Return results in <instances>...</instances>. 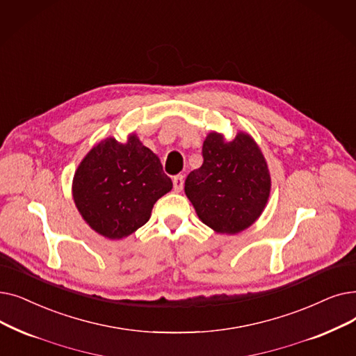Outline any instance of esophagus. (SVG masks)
I'll return each mask as SVG.
<instances>
[{
    "instance_id": "obj_1",
    "label": "esophagus",
    "mask_w": 356,
    "mask_h": 356,
    "mask_svg": "<svg viewBox=\"0 0 356 356\" xmlns=\"http://www.w3.org/2000/svg\"><path fill=\"white\" fill-rule=\"evenodd\" d=\"M183 184H184V177L183 176H176L173 179V188L175 192H180L183 189Z\"/></svg>"
}]
</instances>
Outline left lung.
I'll use <instances>...</instances> for the list:
<instances>
[{
  "mask_svg": "<svg viewBox=\"0 0 356 356\" xmlns=\"http://www.w3.org/2000/svg\"><path fill=\"white\" fill-rule=\"evenodd\" d=\"M204 163L184 181V193L199 220L218 234H238L265 211L270 195L266 159L250 134L238 131L231 141L209 132Z\"/></svg>",
  "mask_w": 356,
  "mask_h": 356,
  "instance_id": "left-lung-1",
  "label": "left lung"
}]
</instances>
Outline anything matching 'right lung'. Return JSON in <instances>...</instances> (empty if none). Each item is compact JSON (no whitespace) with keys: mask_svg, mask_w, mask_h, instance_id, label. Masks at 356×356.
I'll return each mask as SVG.
<instances>
[{"mask_svg":"<svg viewBox=\"0 0 356 356\" xmlns=\"http://www.w3.org/2000/svg\"><path fill=\"white\" fill-rule=\"evenodd\" d=\"M172 188L160 159L132 132L127 143L109 136L86 154L72 179V199L91 229L122 240L149 220L154 204Z\"/></svg>","mask_w":356,"mask_h":356,"instance_id":"obj_1","label":"right lung"}]
</instances>
